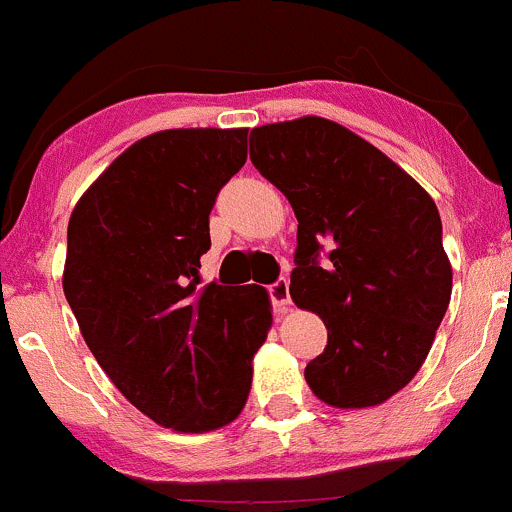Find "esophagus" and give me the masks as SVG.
<instances>
[{
  "label": "esophagus",
  "mask_w": 512,
  "mask_h": 512,
  "mask_svg": "<svg viewBox=\"0 0 512 512\" xmlns=\"http://www.w3.org/2000/svg\"><path fill=\"white\" fill-rule=\"evenodd\" d=\"M268 296H271L273 308H276L278 313H286L288 306H291V291H288L286 278H278L276 283H271V286H268Z\"/></svg>",
  "instance_id": "esophagus-1"
}]
</instances>
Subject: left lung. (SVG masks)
Instances as JSON below:
<instances>
[{"mask_svg": "<svg viewBox=\"0 0 512 512\" xmlns=\"http://www.w3.org/2000/svg\"><path fill=\"white\" fill-rule=\"evenodd\" d=\"M249 144L298 219L293 303L328 328L306 366L308 388L333 408L381 406L413 381L450 303L435 201L381 149L323 116L256 126Z\"/></svg>", "mask_w": 512, "mask_h": 512, "instance_id": "8db88e82", "label": "left lung"}]
</instances>
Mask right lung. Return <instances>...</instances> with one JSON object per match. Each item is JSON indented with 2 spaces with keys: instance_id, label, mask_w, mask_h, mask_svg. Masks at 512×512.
Returning <instances> with one entry per match:
<instances>
[{
  "instance_id": "obj_1",
  "label": "right lung",
  "mask_w": 512,
  "mask_h": 512,
  "mask_svg": "<svg viewBox=\"0 0 512 512\" xmlns=\"http://www.w3.org/2000/svg\"><path fill=\"white\" fill-rule=\"evenodd\" d=\"M249 129H166L116 156L77 201L64 296L131 406L179 433L244 411L271 328L263 286H199L209 214L246 164Z\"/></svg>"
}]
</instances>
